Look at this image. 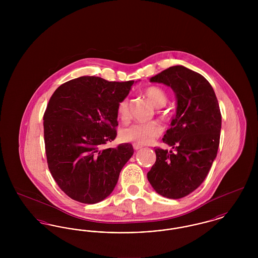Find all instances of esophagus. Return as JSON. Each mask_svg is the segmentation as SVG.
Segmentation results:
<instances>
[{
    "label": "esophagus",
    "mask_w": 258,
    "mask_h": 258,
    "mask_svg": "<svg viewBox=\"0 0 258 258\" xmlns=\"http://www.w3.org/2000/svg\"><path fill=\"white\" fill-rule=\"evenodd\" d=\"M133 146H134V149H135V150H136V151L142 148V146H141V145H139V144H136V143H134V144H133Z\"/></svg>",
    "instance_id": "esophagus-1"
}]
</instances>
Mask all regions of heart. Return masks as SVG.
<instances>
[{"label": "heart", "mask_w": 258, "mask_h": 258, "mask_svg": "<svg viewBox=\"0 0 258 258\" xmlns=\"http://www.w3.org/2000/svg\"><path fill=\"white\" fill-rule=\"evenodd\" d=\"M144 93L156 107H162L167 103L168 96L166 92L160 87H148ZM117 114L122 121H126L128 119L130 112L127 98H122L117 103ZM162 132V125L156 121L148 123H135L123 126L120 131V138L124 142L145 145L152 143L156 138L160 137Z\"/></svg>", "instance_id": "obj_1"}]
</instances>
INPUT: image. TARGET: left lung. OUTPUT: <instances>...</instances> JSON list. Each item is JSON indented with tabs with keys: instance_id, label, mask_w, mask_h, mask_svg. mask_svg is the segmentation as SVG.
<instances>
[{
	"instance_id": "left-lung-1",
	"label": "left lung",
	"mask_w": 258,
	"mask_h": 258,
	"mask_svg": "<svg viewBox=\"0 0 258 258\" xmlns=\"http://www.w3.org/2000/svg\"><path fill=\"white\" fill-rule=\"evenodd\" d=\"M151 82L171 87L178 105L171 127L162 138L173 150L155 148L157 160L148 172V181L160 196L182 198L203 183L217 157L220 105L207 79L183 66L166 69Z\"/></svg>"
}]
</instances>
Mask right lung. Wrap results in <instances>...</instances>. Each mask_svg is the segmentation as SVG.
<instances>
[{
	"mask_svg": "<svg viewBox=\"0 0 258 258\" xmlns=\"http://www.w3.org/2000/svg\"><path fill=\"white\" fill-rule=\"evenodd\" d=\"M134 82L81 76L61 84L51 96L43 115L47 164L72 199L95 204L106 198L134 155L130 143L105 148L117 136V103Z\"/></svg>",
	"mask_w": 258,
	"mask_h": 258,
	"instance_id": "right-lung-1",
	"label": "right lung"
}]
</instances>
